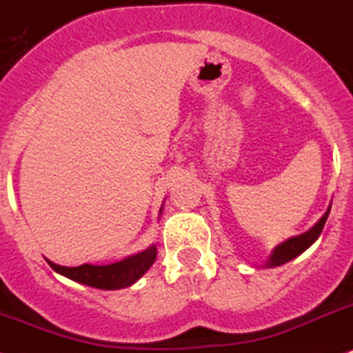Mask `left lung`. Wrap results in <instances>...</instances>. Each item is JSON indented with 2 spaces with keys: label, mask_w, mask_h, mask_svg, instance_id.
<instances>
[{
  "label": "left lung",
  "mask_w": 353,
  "mask_h": 353,
  "mask_svg": "<svg viewBox=\"0 0 353 353\" xmlns=\"http://www.w3.org/2000/svg\"><path fill=\"white\" fill-rule=\"evenodd\" d=\"M328 212H330V207L327 209V212L321 216V219L318 223H316L314 227L311 228V230H307L305 234H300V236H294L291 237V239L284 241L282 245L276 246L275 250H273V254H271L270 261L266 263L268 268H275V266H282V264L289 263L291 259L298 257L300 254H303L309 246L314 243L318 237H320L321 230H323L325 227V221H327L328 218Z\"/></svg>",
  "instance_id": "obj_1"
}]
</instances>
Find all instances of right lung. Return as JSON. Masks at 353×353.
<instances>
[{
    "instance_id": "add662e5",
    "label": "right lung",
    "mask_w": 353,
    "mask_h": 353,
    "mask_svg": "<svg viewBox=\"0 0 353 353\" xmlns=\"http://www.w3.org/2000/svg\"><path fill=\"white\" fill-rule=\"evenodd\" d=\"M162 210V209H161ZM157 259V246H150L141 254L130 255V257L123 259L119 263L105 264V266H94V264H82L77 268L60 266V264L51 263L48 261L53 270L60 275L68 276V279L74 280L78 284H85L96 289H107V291H114V289H123L128 285L135 284L141 276L150 270Z\"/></svg>"
}]
</instances>
